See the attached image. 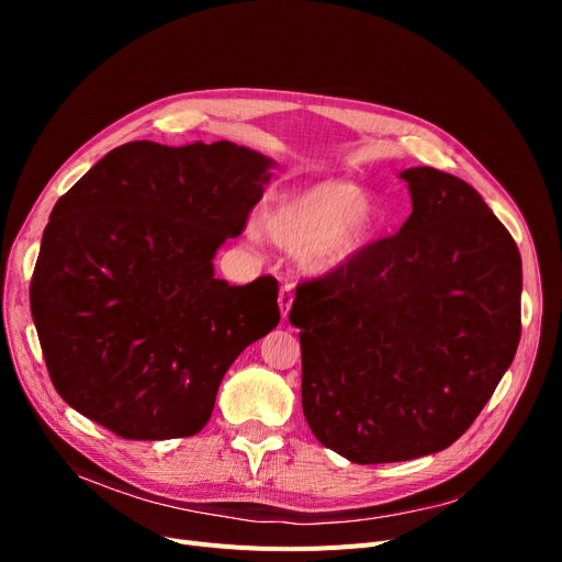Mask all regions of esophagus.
<instances>
[{
    "mask_svg": "<svg viewBox=\"0 0 562 562\" xmlns=\"http://www.w3.org/2000/svg\"><path fill=\"white\" fill-rule=\"evenodd\" d=\"M278 303H280L282 316H286V314H289V307H291V303H293V286H291V284H284V286L280 289V299H278Z\"/></svg>",
    "mask_w": 562,
    "mask_h": 562,
    "instance_id": "1",
    "label": "esophagus"
}]
</instances>
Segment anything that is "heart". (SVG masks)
Instances as JSON below:
<instances>
[{"label":"heart","mask_w":562,"mask_h":562,"mask_svg":"<svg viewBox=\"0 0 562 562\" xmlns=\"http://www.w3.org/2000/svg\"><path fill=\"white\" fill-rule=\"evenodd\" d=\"M371 200L341 180H326L280 195L261 216L263 234L299 250L312 271H326L356 250L371 229Z\"/></svg>","instance_id":"1"}]
</instances>
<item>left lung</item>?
<instances>
[{"instance_id": "1", "label": "left lung", "mask_w": 562, "mask_h": 562, "mask_svg": "<svg viewBox=\"0 0 562 562\" xmlns=\"http://www.w3.org/2000/svg\"><path fill=\"white\" fill-rule=\"evenodd\" d=\"M398 234L296 286L303 412L326 449L358 464L437 453L476 422L521 335V257L458 177L401 172Z\"/></svg>"}]
</instances>
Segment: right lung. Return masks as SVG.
I'll return each instance as SVG.
<instances>
[{
	"instance_id": "right-lung-1",
	"label": "right lung",
	"mask_w": 562,
	"mask_h": 562,
	"mask_svg": "<svg viewBox=\"0 0 562 562\" xmlns=\"http://www.w3.org/2000/svg\"><path fill=\"white\" fill-rule=\"evenodd\" d=\"M271 159L229 140L115 147L54 204L29 286L52 385L123 439L210 422L239 352L280 321L278 280L214 278Z\"/></svg>"
}]
</instances>
